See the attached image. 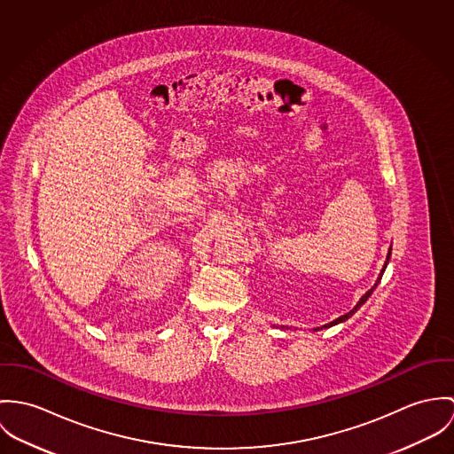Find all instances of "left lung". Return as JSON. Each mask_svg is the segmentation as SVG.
I'll return each mask as SVG.
<instances>
[{
    "instance_id": "obj_1",
    "label": "left lung",
    "mask_w": 454,
    "mask_h": 454,
    "mask_svg": "<svg viewBox=\"0 0 454 454\" xmlns=\"http://www.w3.org/2000/svg\"><path fill=\"white\" fill-rule=\"evenodd\" d=\"M390 255H392V249H388V254H387V261H385V264H383V268H381V271H380V277H378L376 284H374V286H372V287H371V289H369V291H367V293H365V294H364V296L358 300V302L353 306V309H350V311H348V313H345V315H341V317H338L336 320H333V322H329V324H324L322 327H315L313 331L329 329V327H333V325H338V324H343V322H347L350 317H353V315H355V311H356V309H360V306H362L364 302L369 300V296H371V294L374 293V289L378 287V284H380V280H381V277H383V273H385V270H387V264H388V261H390ZM284 327H286V329H289L287 325H282V329H284Z\"/></svg>"
}]
</instances>
